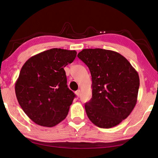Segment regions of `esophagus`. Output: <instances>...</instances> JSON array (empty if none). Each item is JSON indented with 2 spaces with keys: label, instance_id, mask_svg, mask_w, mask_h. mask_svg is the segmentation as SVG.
Segmentation results:
<instances>
[{
  "label": "esophagus",
  "instance_id": "34e87169",
  "mask_svg": "<svg viewBox=\"0 0 158 158\" xmlns=\"http://www.w3.org/2000/svg\"><path fill=\"white\" fill-rule=\"evenodd\" d=\"M75 94H76V95H77V96L79 97V96H80V94H81V91H80V89L77 90V91L75 92Z\"/></svg>",
  "mask_w": 158,
  "mask_h": 158
}]
</instances>
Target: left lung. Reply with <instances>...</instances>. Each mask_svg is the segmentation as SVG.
Returning <instances> with one entry per match:
<instances>
[{"label": "left lung", "mask_w": 158, "mask_h": 158, "mask_svg": "<svg viewBox=\"0 0 158 158\" xmlns=\"http://www.w3.org/2000/svg\"><path fill=\"white\" fill-rule=\"evenodd\" d=\"M77 56L92 75V97L85 105L88 118L101 128L118 125L136 104L138 73L126 58L111 50L85 49Z\"/></svg>", "instance_id": "8db88e82"}]
</instances>
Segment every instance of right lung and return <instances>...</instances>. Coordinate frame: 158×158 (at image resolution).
Here are the masks:
<instances>
[{
	"label": "right lung",
	"mask_w": 158,
	"mask_h": 158,
	"mask_svg": "<svg viewBox=\"0 0 158 158\" xmlns=\"http://www.w3.org/2000/svg\"><path fill=\"white\" fill-rule=\"evenodd\" d=\"M76 56L75 50L53 48L31 57L23 65L15 94L20 106L35 123L53 127L68 115L75 94L66 84L64 68Z\"/></svg>",
	"instance_id": "right-lung-1"
}]
</instances>
